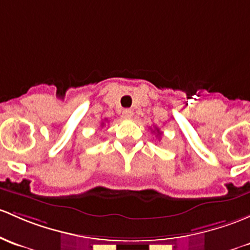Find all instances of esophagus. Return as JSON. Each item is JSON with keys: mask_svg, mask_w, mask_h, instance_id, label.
Segmentation results:
<instances>
[{"mask_svg": "<svg viewBox=\"0 0 250 250\" xmlns=\"http://www.w3.org/2000/svg\"><path fill=\"white\" fill-rule=\"evenodd\" d=\"M122 117L125 118V120H130V118L133 117V111L130 109H125L122 111Z\"/></svg>", "mask_w": 250, "mask_h": 250, "instance_id": "obj_1", "label": "esophagus"}]
</instances>
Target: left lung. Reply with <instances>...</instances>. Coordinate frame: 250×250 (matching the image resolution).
<instances>
[{
    "label": "left lung",
    "mask_w": 250,
    "mask_h": 250,
    "mask_svg": "<svg viewBox=\"0 0 250 250\" xmlns=\"http://www.w3.org/2000/svg\"><path fill=\"white\" fill-rule=\"evenodd\" d=\"M156 130H157V133H158V134H157V135H160V134H162V133L159 132V129H158V128H156Z\"/></svg>",
    "instance_id": "obj_1"
}]
</instances>
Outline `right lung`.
Instances as JSON below:
<instances>
[{
  "label": "right lung",
  "instance_id": "obj_1",
  "mask_svg": "<svg viewBox=\"0 0 250 250\" xmlns=\"http://www.w3.org/2000/svg\"><path fill=\"white\" fill-rule=\"evenodd\" d=\"M102 125H104V122H102Z\"/></svg>",
  "mask_w": 250,
  "mask_h": 250
}]
</instances>
